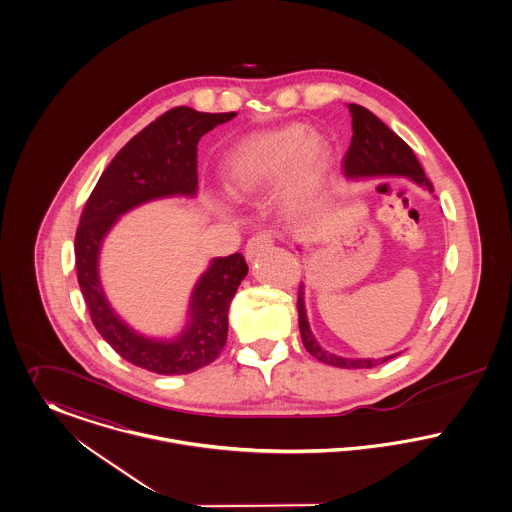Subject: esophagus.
Masks as SVG:
<instances>
[{
	"instance_id": "obj_1",
	"label": "esophagus",
	"mask_w": 512,
	"mask_h": 512,
	"mask_svg": "<svg viewBox=\"0 0 512 512\" xmlns=\"http://www.w3.org/2000/svg\"><path fill=\"white\" fill-rule=\"evenodd\" d=\"M272 236L271 234H257V236H253L251 240L247 241V245H245V257L251 261V259H255L263 249H267L269 245H272Z\"/></svg>"
}]
</instances>
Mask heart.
Returning a JSON list of instances; mask_svg holds the SVG:
<instances>
[{
	"label": "heart",
	"mask_w": 512,
	"mask_h": 512,
	"mask_svg": "<svg viewBox=\"0 0 512 512\" xmlns=\"http://www.w3.org/2000/svg\"><path fill=\"white\" fill-rule=\"evenodd\" d=\"M329 162V141L303 123H292L241 139L222 162V178L236 201H249L267 193L286 173L284 195L298 203L319 189Z\"/></svg>",
	"instance_id": "obj_1"
}]
</instances>
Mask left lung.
<instances>
[{
	"mask_svg": "<svg viewBox=\"0 0 512 512\" xmlns=\"http://www.w3.org/2000/svg\"><path fill=\"white\" fill-rule=\"evenodd\" d=\"M352 114V143L344 156V174L346 178L360 180V178H375V176H406L416 181L421 187L433 191L431 181L425 178V172L421 168L414 151L392 131L383 121L379 120L373 112L367 108L350 104ZM298 315H300V334L305 350L323 363H329L342 369H369L379 363L392 360L398 354H392L387 358H363V360H350L329 354L323 350L309 329L307 315H305V303H303V284L298 292Z\"/></svg>",
	"mask_w": 512,
	"mask_h": 512,
	"instance_id": "left-lung-1",
	"label": "left lung"
}]
</instances>
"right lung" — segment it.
Masks as SVG:
<instances>
[{
    "label": "right lung",
    "mask_w": 512,
    "mask_h": 512,
    "mask_svg": "<svg viewBox=\"0 0 512 512\" xmlns=\"http://www.w3.org/2000/svg\"><path fill=\"white\" fill-rule=\"evenodd\" d=\"M234 116L178 106L156 118L114 156L79 220L75 265L92 325L123 360L158 375L193 373L220 356L230 301L247 274L245 259L241 253L212 259L191 294L185 331L174 340H156L127 327L110 307L98 278V253L123 212L152 199L197 193V143Z\"/></svg>",
    "instance_id": "add662e5"
}]
</instances>
